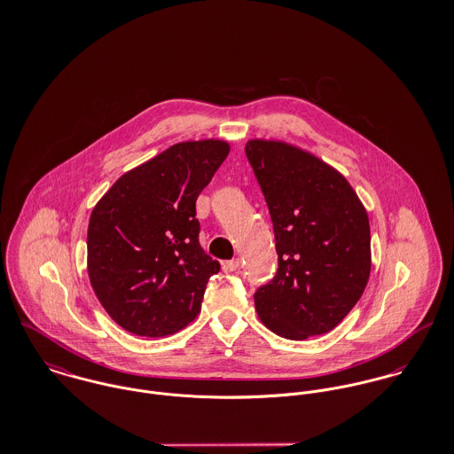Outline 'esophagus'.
Returning a JSON list of instances; mask_svg holds the SVG:
<instances>
[{
    "label": "esophagus",
    "instance_id": "1",
    "mask_svg": "<svg viewBox=\"0 0 454 454\" xmlns=\"http://www.w3.org/2000/svg\"><path fill=\"white\" fill-rule=\"evenodd\" d=\"M239 269H241V260L239 259H232L223 262V270L232 272V270H239Z\"/></svg>",
    "mask_w": 454,
    "mask_h": 454
}]
</instances>
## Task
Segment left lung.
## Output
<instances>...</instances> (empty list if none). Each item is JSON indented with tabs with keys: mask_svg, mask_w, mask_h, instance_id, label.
<instances>
[{
	"mask_svg": "<svg viewBox=\"0 0 454 454\" xmlns=\"http://www.w3.org/2000/svg\"><path fill=\"white\" fill-rule=\"evenodd\" d=\"M247 157L276 238V276L255 292L262 324L304 340L340 324L371 274L367 211L348 180L317 155L274 139H250Z\"/></svg>",
	"mask_w": 454,
	"mask_h": 454,
	"instance_id": "8db88e82",
	"label": "left lung"
}]
</instances>
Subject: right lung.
Wrapping results in <instances>:
<instances>
[{
	"label": "right lung",
	"instance_id": "obj_1",
	"mask_svg": "<svg viewBox=\"0 0 454 454\" xmlns=\"http://www.w3.org/2000/svg\"><path fill=\"white\" fill-rule=\"evenodd\" d=\"M229 150L222 139L176 143L122 175L94 206L89 279L110 318L130 333L171 335L199 315L220 263L199 245L195 200Z\"/></svg>",
	"mask_w": 454,
	"mask_h": 454
}]
</instances>
